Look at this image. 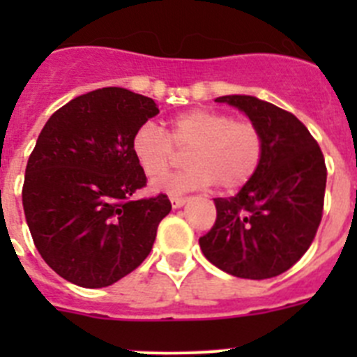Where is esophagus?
Wrapping results in <instances>:
<instances>
[{
    "mask_svg": "<svg viewBox=\"0 0 357 357\" xmlns=\"http://www.w3.org/2000/svg\"><path fill=\"white\" fill-rule=\"evenodd\" d=\"M169 200H172V206L176 209V207L184 206L185 202H188V198H185V197H172Z\"/></svg>",
    "mask_w": 357,
    "mask_h": 357,
    "instance_id": "34e87169",
    "label": "esophagus"
}]
</instances>
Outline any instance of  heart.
<instances>
[{
  "instance_id": "heart-1",
  "label": "heart",
  "mask_w": 357,
  "mask_h": 357,
  "mask_svg": "<svg viewBox=\"0 0 357 357\" xmlns=\"http://www.w3.org/2000/svg\"><path fill=\"white\" fill-rule=\"evenodd\" d=\"M176 147L187 151L190 168L165 177L176 160ZM132 153L155 191L185 193L216 182L234 191L254 178L263 160L264 137L250 119H234L227 112L193 109L173 116L164 132L155 123H144L132 135Z\"/></svg>"
}]
</instances>
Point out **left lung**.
<instances>
[{
    "instance_id": "1",
    "label": "left lung",
    "mask_w": 357,
    "mask_h": 357,
    "mask_svg": "<svg viewBox=\"0 0 357 357\" xmlns=\"http://www.w3.org/2000/svg\"><path fill=\"white\" fill-rule=\"evenodd\" d=\"M261 128V166L236 197L214 198L216 222L200 238L207 259L239 279L284 273L311 247L324 214L326 159L304 123L254 96H220Z\"/></svg>"
}]
</instances>
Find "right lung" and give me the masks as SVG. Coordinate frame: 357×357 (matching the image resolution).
<instances>
[{"label": "right lung", "mask_w": 357, "mask_h": 357, "mask_svg": "<svg viewBox=\"0 0 357 357\" xmlns=\"http://www.w3.org/2000/svg\"><path fill=\"white\" fill-rule=\"evenodd\" d=\"M159 114L151 98L121 87L77 96L53 112L26 164L23 207L40 257L62 279L105 288L150 254L166 195L134 198L146 175L132 135Z\"/></svg>", "instance_id": "1"}]
</instances>
